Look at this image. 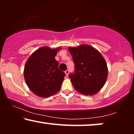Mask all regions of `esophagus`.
I'll use <instances>...</instances> for the list:
<instances>
[{
	"label": "esophagus",
	"mask_w": 134,
	"mask_h": 134,
	"mask_svg": "<svg viewBox=\"0 0 134 134\" xmlns=\"http://www.w3.org/2000/svg\"><path fill=\"white\" fill-rule=\"evenodd\" d=\"M65 74H66V77L68 76V74H69V70H68V69L66 70L65 71Z\"/></svg>",
	"instance_id": "obj_1"
}]
</instances>
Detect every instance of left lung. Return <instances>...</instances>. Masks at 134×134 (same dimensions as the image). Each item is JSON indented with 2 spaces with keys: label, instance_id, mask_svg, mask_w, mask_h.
Instances as JSON below:
<instances>
[{
  "label": "left lung",
  "instance_id": "8db88e82",
  "mask_svg": "<svg viewBox=\"0 0 134 134\" xmlns=\"http://www.w3.org/2000/svg\"><path fill=\"white\" fill-rule=\"evenodd\" d=\"M75 71L69 77L76 91L85 95L96 94L104 87L108 75L105 60L101 54L89 45L69 47Z\"/></svg>",
  "mask_w": 134,
  "mask_h": 134
}]
</instances>
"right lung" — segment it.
<instances>
[{
	"instance_id": "1",
	"label": "right lung",
	"mask_w": 134,
	"mask_h": 134,
	"mask_svg": "<svg viewBox=\"0 0 134 134\" xmlns=\"http://www.w3.org/2000/svg\"><path fill=\"white\" fill-rule=\"evenodd\" d=\"M60 47H42L30 56L25 65L24 76L27 86L34 94L47 98L60 90L65 73L58 68L55 58Z\"/></svg>"
}]
</instances>
